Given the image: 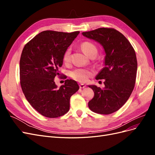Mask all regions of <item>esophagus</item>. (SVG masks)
Segmentation results:
<instances>
[{"label":"esophagus","mask_w":155,"mask_h":155,"mask_svg":"<svg viewBox=\"0 0 155 155\" xmlns=\"http://www.w3.org/2000/svg\"><path fill=\"white\" fill-rule=\"evenodd\" d=\"M85 87H86V85H85V84H80V85H79V88H84Z\"/></svg>","instance_id":"esophagus-1"}]
</instances>
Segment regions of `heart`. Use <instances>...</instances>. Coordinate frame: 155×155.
I'll return each mask as SVG.
<instances>
[{"label": "heart", "mask_w": 155, "mask_h": 155, "mask_svg": "<svg viewBox=\"0 0 155 155\" xmlns=\"http://www.w3.org/2000/svg\"><path fill=\"white\" fill-rule=\"evenodd\" d=\"M81 49L87 55L91 56L94 53L97 52V49L96 46L91 42H84L81 44ZM70 50L69 49L65 51L63 55V61L64 63H68L70 60ZM92 72L90 70L84 68H77L74 70L70 72V76L74 79L79 82H86L88 81V78L91 76Z\"/></svg>", "instance_id": "obj_1"}]
</instances>
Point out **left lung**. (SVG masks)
Segmentation results:
<instances>
[{
  "instance_id": "1",
  "label": "left lung",
  "mask_w": 155,
  "mask_h": 155,
  "mask_svg": "<svg viewBox=\"0 0 155 155\" xmlns=\"http://www.w3.org/2000/svg\"><path fill=\"white\" fill-rule=\"evenodd\" d=\"M82 35L98 42L105 52V67L96 77L105 79V87L88 85L94 92L88 107L98 114L113 113L125 104L134 89L137 72L135 51L126 37L114 28H100Z\"/></svg>"
}]
</instances>
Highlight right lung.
<instances>
[{
    "label": "right lung",
    "instance_id": "right-lung-1",
    "mask_svg": "<svg viewBox=\"0 0 155 155\" xmlns=\"http://www.w3.org/2000/svg\"><path fill=\"white\" fill-rule=\"evenodd\" d=\"M79 31L66 33L46 30L26 44L20 59V83L26 100L47 118H58L70 109V99L79 90L73 79L58 88L54 81L60 76L63 55ZM65 77V76H64Z\"/></svg>",
    "mask_w": 155,
    "mask_h": 155
}]
</instances>
